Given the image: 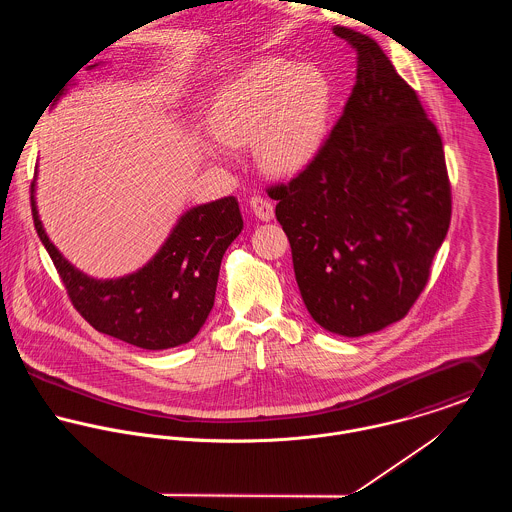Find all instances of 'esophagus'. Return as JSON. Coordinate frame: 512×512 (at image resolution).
<instances>
[{
  "label": "esophagus",
  "mask_w": 512,
  "mask_h": 512,
  "mask_svg": "<svg viewBox=\"0 0 512 512\" xmlns=\"http://www.w3.org/2000/svg\"><path fill=\"white\" fill-rule=\"evenodd\" d=\"M250 209H252V213L256 215V219H274V205H272L268 199L260 197V195H254V197L250 199Z\"/></svg>",
  "instance_id": "esophagus-1"
}]
</instances>
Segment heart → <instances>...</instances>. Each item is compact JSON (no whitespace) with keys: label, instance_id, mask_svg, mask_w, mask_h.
I'll return each mask as SVG.
<instances>
[{"label":"heart","instance_id":"heart-1","mask_svg":"<svg viewBox=\"0 0 512 512\" xmlns=\"http://www.w3.org/2000/svg\"><path fill=\"white\" fill-rule=\"evenodd\" d=\"M331 90L313 71L280 59H264L220 94L211 130L220 142H256L260 161L276 173L303 169L327 134Z\"/></svg>","mask_w":512,"mask_h":512}]
</instances>
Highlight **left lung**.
Instances as JSON below:
<instances>
[{"label":"left lung","mask_w":512,"mask_h":512,"mask_svg":"<svg viewBox=\"0 0 512 512\" xmlns=\"http://www.w3.org/2000/svg\"><path fill=\"white\" fill-rule=\"evenodd\" d=\"M357 82L311 163L274 185L276 219L315 323L363 337L400 321L430 280L451 220L436 124L374 39L337 25Z\"/></svg>","instance_id":"8db88e82"}]
</instances>
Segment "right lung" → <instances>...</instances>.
Returning a JSON list of instances; mask_svg holds the SVG:
<instances>
[{"mask_svg": "<svg viewBox=\"0 0 512 512\" xmlns=\"http://www.w3.org/2000/svg\"><path fill=\"white\" fill-rule=\"evenodd\" d=\"M31 213L74 309L96 331L147 351L179 347L199 333L215 305L222 256L244 226L234 197L193 207L144 268L118 280H94L49 240L35 205V181Z\"/></svg>", "mask_w": 512, "mask_h": 512, "instance_id": "obj_1", "label": "right lung"}]
</instances>
